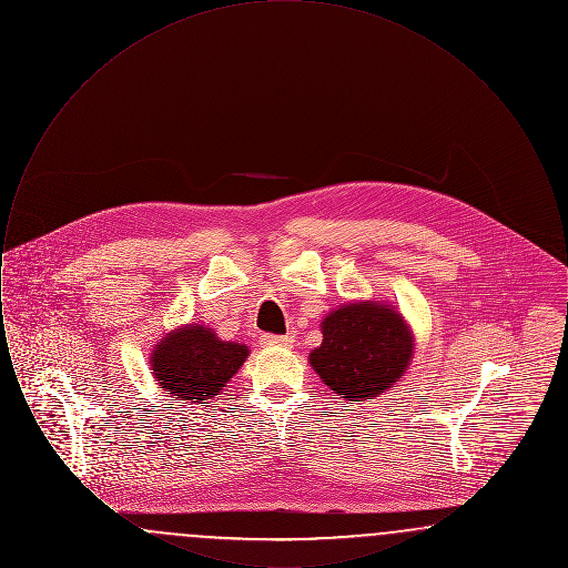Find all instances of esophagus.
I'll return each instance as SVG.
<instances>
[{
	"instance_id": "34e87169",
	"label": "esophagus",
	"mask_w": 568,
	"mask_h": 568,
	"mask_svg": "<svg viewBox=\"0 0 568 568\" xmlns=\"http://www.w3.org/2000/svg\"><path fill=\"white\" fill-rule=\"evenodd\" d=\"M260 343L264 347H292L294 345V336L292 334H285V336H276V334H264L260 338Z\"/></svg>"
}]
</instances>
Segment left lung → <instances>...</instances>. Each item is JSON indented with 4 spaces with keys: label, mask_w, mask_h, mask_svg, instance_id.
<instances>
[{
    "label": "left lung",
    "mask_w": 568,
    "mask_h": 568,
    "mask_svg": "<svg viewBox=\"0 0 568 568\" xmlns=\"http://www.w3.org/2000/svg\"><path fill=\"white\" fill-rule=\"evenodd\" d=\"M324 341L308 355L315 373L345 400L381 396L405 375L413 334L405 317L385 302H349L325 315Z\"/></svg>",
    "instance_id": "8db88e82"
}]
</instances>
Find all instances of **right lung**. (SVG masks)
I'll use <instances>...</instances> for the list:
<instances>
[{"instance_id":"add662e5","label":"right lung","mask_w":568,"mask_h":568,"mask_svg":"<svg viewBox=\"0 0 568 568\" xmlns=\"http://www.w3.org/2000/svg\"><path fill=\"white\" fill-rule=\"evenodd\" d=\"M248 347L221 341L211 327L191 324L165 334L151 353L153 377L179 400L204 405L239 373Z\"/></svg>"}]
</instances>
